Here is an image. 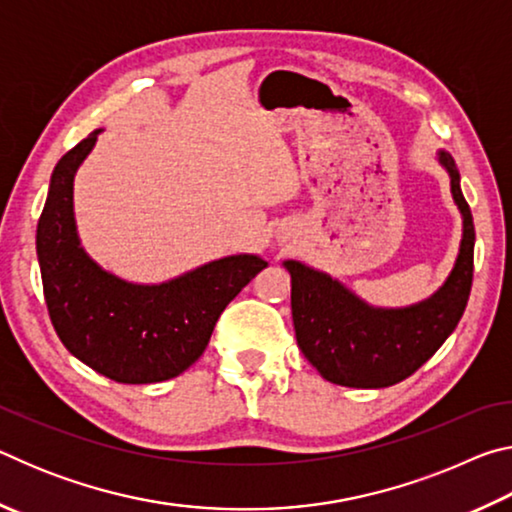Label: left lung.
<instances>
[{"label": "left lung", "mask_w": 512, "mask_h": 512, "mask_svg": "<svg viewBox=\"0 0 512 512\" xmlns=\"http://www.w3.org/2000/svg\"><path fill=\"white\" fill-rule=\"evenodd\" d=\"M438 160L452 178L463 214V239L454 271L429 300L404 309L370 307L327 273L284 262L291 273V314L298 348L327 381L350 388H386L411 377L447 341L472 289L474 221L461 192L454 158Z\"/></svg>", "instance_id": "obj_1"}]
</instances>
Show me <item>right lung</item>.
<instances>
[{"instance_id": "obj_1", "label": "right lung", "mask_w": 512, "mask_h": 512, "mask_svg": "<svg viewBox=\"0 0 512 512\" xmlns=\"http://www.w3.org/2000/svg\"><path fill=\"white\" fill-rule=\"evenodd\" d=\"M51 173L38 221V262L51 325L65 348L119 384L178 377L205 352L228 302L268 264L257 255L216 259L162 284H131L92 262L74 223V173L97 135Z\"/></svg>"}]
</instances>
